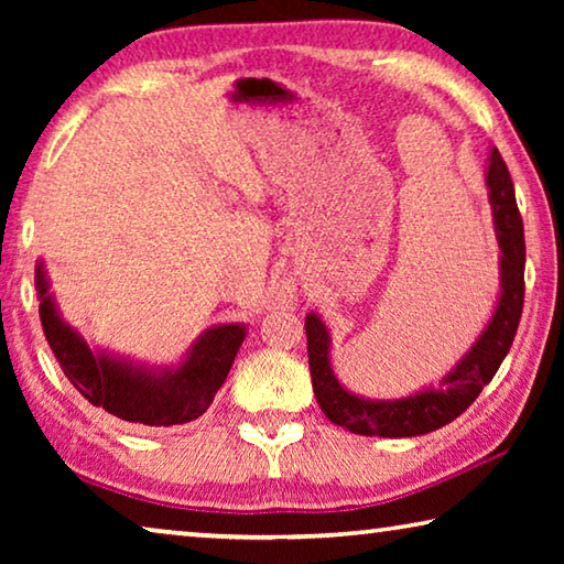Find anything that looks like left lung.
<instances>
[{
	"instance_id": "left-lung-1",
	"label": "left lung",
	"mask_w": 564,
	"mask_h": 564,
	"mask_svg": "<svg viewBox=\"0 0 564 564\" xmlns=\"http://www.w3.org/2000/svg\"><path fill=\"white\" fill-rule=\"evenodd\" d=\"M485 186L492 208V228L500 246V293L488 326L475 338L463 358L437 380L413 395L403 398H366L340 386L330 366V333L318 313L305 316L308 336V366L313 393L323 413L356 435L378 437H415L465 413L480 390L498 373L500 362L518 333L524 299V231L514 202V186L498 149H490L485 166Z\"/></svg>"
}]
</instances>
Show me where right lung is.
<instances>
[{"instance_id": "add662e5", "label": "right lung", "mask_w": 564, "mask_h": 564, "mask_svg": "<svg viewBox=\"0 0 564 564\" xmlns=\"http://www.w3.org/2000/svg\"><path fill=\"white\" fill-rule=\"evenodd\" d=\"M36 299L44 336L69 383L127 423L169 427L204 415L231 370L246 340V323H218L204 330L171 366L119 356L91 343L64 321L44 259L36 261Z\"/></svg>"}]
</instances>
